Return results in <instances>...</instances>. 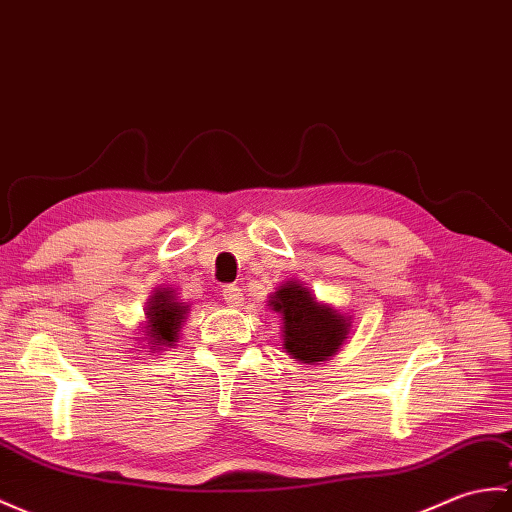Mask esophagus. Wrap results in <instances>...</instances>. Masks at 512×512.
I'll return each mask as SVG.
<instances>
[{
  "label": "esophagus",
  "instance_id": "obj_1",
  "mask_svg": "<svg viewBox=\"0 0 512 512\" xmlns=\"http://www.w3.org/2000/svg\"><path fill=\"white\" fill-rule=\"evenodd\" d=\"M222 296H224V301H227V305H231V307L242 305V301H244L242 288H237V285H224Z\"/></svg>",
  "mask_w": 512,
  "mask_h": 512
}]
</instances>
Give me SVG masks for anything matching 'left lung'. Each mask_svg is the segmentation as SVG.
Here are the masks:
<instances>
[{
  "label": "left lung",
  "mask_w": 512,
  "mask_h": 512,
  "mask_svg": "<svg viewBox=\"0 0 512 512\" xmlns=\"http://www.w3.org/2000/svg\"><path fill=\"white\" fill-rule=\"evenodd\" d=\"M272 310L281 314L283 349L303 364L325 362L349 336L351 318L334 307L318 303L316 296L299 281H288L270 296Z\"/></svg>",
  "instance_id": "obj_1"
}]
</instances>
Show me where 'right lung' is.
Listing matches in <instances>:
<instances>
[{
	"mask_svg": "<svg viewBox=\"0 0 512 512\" xmlns=\"http://www.w3.org/2000/svg\"><path fill=\"white\" fill-rule=\"evenodd\" d=\"M146 310L148 344H152L154 351H163V347L172 349L178 342V331L185 323L189 305L178 301L172 288H159L148 299Z\"/></svg>",
	"mask_w": 512,
	"mask_h": 512,
	"instance_id": "obj_1",
	"label": "right lung"
}]
</instances>
